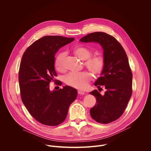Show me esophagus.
Instances as JSON below:
<instances>
[{
  "label": "esophagus",
  "instance_id": "34e87169",
  "mask_svg": "<svg viewBox=\"0 0 151 151\" xmlns=\"http://www.w3.org/2000/svg\"><path fill=\"white\" fill-rule=\"evenodd\" d=\"M78 94H80V95H83V94H85V92L83 91H82V90H78Z\"/></svg>",
  "mask_w": 151,
  "mask_h": 151
}]
</instances>
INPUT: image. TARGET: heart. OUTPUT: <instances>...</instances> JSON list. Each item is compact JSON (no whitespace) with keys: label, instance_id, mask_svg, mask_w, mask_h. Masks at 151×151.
Masks as SVG:
<instances>
[{"label":"heart","instance_id":"obj_1","mask_svg":"<svg viewBox=\"0 0 151 151\" xmlns=\"http://www.w3.org/2000/svg\"><path fill=\"white\" fill-rule=\"evenodd\" d=\"M74 54L81 60H85L84 64L93 75H98L103 70L104 66V60L101 55H96L91 56L92 51L84 47H79L73 48ZM65 53L62 52L57 55L54 60V66L57 70L63 72L64 68V59ZM91 75L88 72L81 73H70L65 77V82L70 87L84 89L87 87L88 82L91 80Z\"/></svg>","mask_w":151,"mask_h":151}]
</instances>
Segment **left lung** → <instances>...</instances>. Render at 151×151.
<instances>
[{
	"mask_svg": "<svg viewBox=\"0 0 151 151\" xmlns=\"http://www.w3.org/2000/svg\"><path fill=\"white\" fill-rule=\"evenodd\" d=\"M80 41L99 43L103 50L104 66L94 85H104L106 91L103 96L97 90L89 93L97 102L90 115L97 122L109 124L123 114L132 94L133 75L127 55L120 43L104 32L90 33Z\"/></svg>",
	"mask_w": 151,
	"mask_h": 151,
	"instance_id": "obj_1",
	"label": "left lung"
}]
</instances>
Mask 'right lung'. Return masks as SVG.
Segmentation results:
<instances>
[{
  "instance_id": "obj_1",
  "label": "right lung",
  "mask_w": 151,
  "mask_h": 151,
  "mask_svg": "<svg viewBox=\"0 0 151 151\" xmlns=\"http://www.w3.org/2000/svg\"><path fill=\"white\" fill-rule=\"evenodd\" d=\"M74 39L61 36H44L29 47L21 58L18 73L21 100L30 114L42 124L55 126L62 123L70 105L77 97L76 89L68 85L58 90L50 89V82L58 81L55 79V55ZM61 83L58 81L56 85Z\"/></svg>"
}]
</instances>
